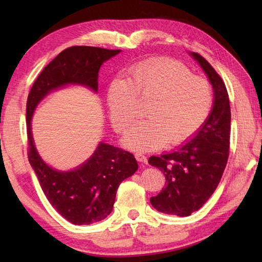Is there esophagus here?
<instances>
[{
    "label": "esophagus",
    "mask_w": 262,
    "mask_h": 262,
    "mask_svg": "<svg viewBox=\"0 0 262 262\" xmlns=\"http://www.w3.org/2000/svg\"><path fill=\"white\" fill-rule=\"evenodd\" d=\"M135 158H136V160L138 161V162H141V163H146L147 162V159H146V157L143 153H140V152L136 153L135 154Z\"/></svg>",
    "instance_id": "esophagus-1"
}]
</instances>
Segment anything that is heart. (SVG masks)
Segmentation results:
<instances>
[{"label":"heart","mask_w":262,"mask_h":262,"mask_svg":"<svg viewBox=\"0 0 262 262\" xmlns=\"http://www.w3.org/2000/svg\"><path fill=\"white\" fill-rule=\"evenodd\" d=\"M152 100L147 120L133 126L122 143L133 151H152L189 140L209 117L213 88L203 76L180 63L153 59L127 69L122 79L110 83L107 104L115 129L124 133L134 120L136 100Z\"/></svg>","instance_id":"heart-1"}]
</instances>
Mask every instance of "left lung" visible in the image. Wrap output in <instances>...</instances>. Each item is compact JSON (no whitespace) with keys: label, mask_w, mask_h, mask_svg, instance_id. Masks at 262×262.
Masks as SVG:
<instances>
[{"label":"left lung","mask_w":262,"mask_h":262,"mask_svg":"<svg viewBox=\"0 0 262 262\" xmlns=\"http://www.w3.org/2000/svg\"><path fill=\"white\" fill-rule=\"evenodd\" d=\"M191 56L213 85V109L193 138L177 151L151 157L148 163L163 172L165 187L151 204L161 213L189 216L207 202L219 186L229 159L231 108L222 77L197 53Z\"/></svg>","instance_id":"8db88e82"}]
</instances>
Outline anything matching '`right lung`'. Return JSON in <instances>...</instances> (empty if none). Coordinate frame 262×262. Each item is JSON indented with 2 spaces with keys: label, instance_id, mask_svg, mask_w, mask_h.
<instances>
[{
  "label": "right lung",
  "instance_id": "1",
  "mask_svg": "<svg viewBox=\"0 0 262 262\" xmlns=\"http://www.w3.org/2000/svg\"><path fill=\"white\" fill-rule=\"evenodd\" d=\"M120 49L73 46L59 53L33 83L27 100L28 159L48 202L75 225L102 221L111 211L121 181L138 169L132 153L100 143L91 158L72 171H58L39 157L31 134V117L43 97L60 86L81 84L98 91V73Z\"/></svg>",
  "mask_w": 262,
  "mask_h": 262
}]
</instances>
